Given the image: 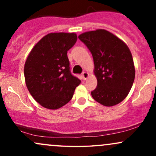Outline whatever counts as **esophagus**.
Wrapping results in <instances>:
<instances>
[{
  "mask_svg": "<svg viewBox=\"0 0 156 156\" xmlns=\"http://www.w3.org/2000/svg\"><path fill=\"white\" fill-rule=\"evenodd\" d=\"M89 76V74L87 72H83L82 73V78H83V80H86L87 78H88Z\"/></svg>",
  "mask_w": 156,
  "mask_h": 156,
  "instance_id": "esophagus-1",
  "label": "esophagus"
}]
</instances>
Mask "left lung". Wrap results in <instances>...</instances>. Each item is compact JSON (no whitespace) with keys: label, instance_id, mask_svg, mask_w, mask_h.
I'll list each match as a JSON object with an SVG mask.
<instances>
[{"label":"left lung","instance_id":"obj_1","mask_svg":"<svg viewBox=\"0 0 156 156\" xmlns=\"http://www.w3.org/2000/svg\"><path fill=\"white\" fill-rule=\"evenodd\" d=\"M92 53L98 86L92 94L94 101L110 107L128 96L134 78L135 67L126 44L105 29L84 32L78 36Z\"/></svg>","mask_w":156,"mask_h":156}]
</instances>
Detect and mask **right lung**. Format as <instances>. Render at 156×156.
Segmentation results:
<instances>
[{
    "mask_svg": "<svg viewBox=\"0 0 156 156\" xmlns=\"http://www.w3.org/2000/svg\"><path fill=\"white\" fill-rule=\"evenodd\" d=\"M76 41V33H50L27 57L24 66L27 89L44 108L55 110L66 105L80 83L70 73L67 55Z\"/></svg>",
    "mask_w": 156,
    "mask_h": 156,
    "instance_id": "right-lung-1",
    "label": "right lung"
}]
</instances>
